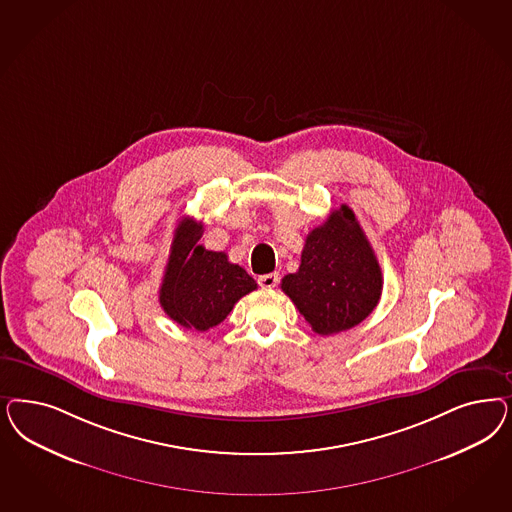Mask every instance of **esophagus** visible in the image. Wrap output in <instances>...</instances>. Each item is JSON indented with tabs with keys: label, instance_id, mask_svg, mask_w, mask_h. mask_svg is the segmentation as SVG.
Masks as SVG:
<instances>
[{
	"label": "esophagus",
	"instance_id": "34e87169",
	"mask_svg": "<svg viewBox=\"0 0 512 512\" xmlns=\"http://www.w3.org/2000/svg\"><path fill=\"white\" fill-rule=\"evenodd\" d=\"M258 284L265 288V290H271V288H275L277 284H279V273H267V275H262L260 279H258Z\"/></svg>",
	"mask_w": 512,
	"mask_h": 512
}]
</instances>
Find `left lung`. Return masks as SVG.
<instances>
[{
  "label": "left lung",
  "instance_id": "8db88e82",
  "mask_svg": "<svg viewBox=\"0 0 512 512\" xmlns=\"http://www.w3.org/2000/svg\"><path fill=\"white\" fill-rule=\"evenodd\" d=\"M281 288L318 335L350 330L373 313L382 271L348 205L307 235L299 269L282 279Z\"/></svg>",
  "mask_w": 512,
  "mask_h": 512
}]
</instances>
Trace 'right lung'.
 <instances>
[{
	"label": "right lung",
	"mask_w": 512,
	"mask_h": 512,
	"mask_svg": "<svg viewBox=\"0 0 512 512\" xmlns=\"http://www.w3.org/2000/svg\"><path fill=\"white\" fill-rule=\"evenodd\" d=\"M201 235L203 224L190 216L177 224L160 286V305L184 328L207 331L258 284L241 265L231 264L226 252L199 245Z\"/></svg>",
	"instance_id": "obj_1"
}]
</instances>
